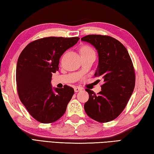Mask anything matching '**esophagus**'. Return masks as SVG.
<instances>
[{
  "instance_id": "34e87169",
  "label": "esophagus",
  "mask_w": 154,
  "mask_h": 154,
  "mask_svg": "<svg viewBox=\"0 0 154 154\" xmlns=\"http://www.w3.org/2000/svg\"><path fill=\"white\" fill-rule=\"evenodd\" d=\"M82 89H83L81 88V87H75V88H74V91H75V93H77V92H79V91H81Z\"/></svg>"
}]
</instances>
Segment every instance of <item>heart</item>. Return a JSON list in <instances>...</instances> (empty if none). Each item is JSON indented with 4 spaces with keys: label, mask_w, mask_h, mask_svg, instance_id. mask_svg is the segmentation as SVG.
Instances as JSON below:
<instances>
[{
    "label": "heart",
    "mask_w": 154,
    "mask_h": 154,
    "mask_svg": "<svg viewBox=\"0 0 154 154\" xmlns=\"http://www.w3.org/2000/svg\"><path fill=\"white\" fill-rule=\"evenodd\" d=\"M81 54H86L89 53H94V51H93L91 47L88 46H84L81 49Z\"/></svg>",
    "instance_id": "obj_1"
}]
</instances>
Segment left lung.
<instances>
[{"label":"left lung","instance_id":"obj_1","mask_svg":"<svg viewBox=\"0 0 154 154\" xmlns=\"http://www.w3.org/2000/svg\"><path fill=\"white\" fill-rule=\"evenodd\" d=\"M95 48L99 57L94 75L101 77L103 84L97 95L90 89L84 105L87 116L105 123L118 117L128 104L135 87V72L126 48L117 39L106 35H89L81 38Z\"/></svg>","mask_w":154,"mask_h":154}]
</instances>
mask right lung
I'll list each match as a JSON object with an SVG mask.
<instances>
[{
	"instance_id": "1",
	"label": "right lung",
	"mask_w": 154,
	"mask_h": 154,
	"mask_svg": "<svg viewBox=\"0 0 154 154\" xmlns=\"http://www.w3.org/2000/svg\"><path fill=\"white\" fill-rule=\"evenodd\" d=\"M79 37H45L30 43L18 59L16 80L19 98L33 118L43 123L55 122L63 116L74 89L65 85L53 88L52 73L59 70V59Z\"/></svg>"
}]
</instances>
